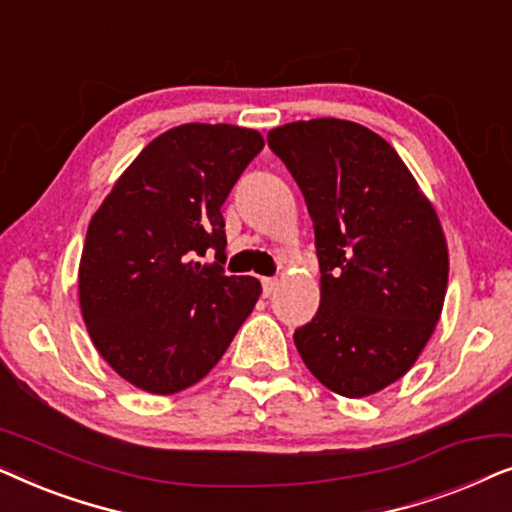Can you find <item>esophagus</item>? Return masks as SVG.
<instances>
[{"instance_id": "1", "label": "esophagus", "mask_w": 512, "mask_h": 512, "mask_svg": "<svg viewBox=\"0 0 512 512\" xmlns=\"http://www.w3.org/2000/svg\"><path fill=\"white\" fill-rule=\"evenodd\" d=\"M277 284H279V282H277L275 277H265V279H263V293H265V296H270V293L277 289Z\"/></svg>"}]
</instances>
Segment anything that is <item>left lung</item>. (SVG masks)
<instances>
[{"instance_id":"obj_1","label":"left lung","mask_w":512,"mask_h":512,"mask_svg":"<svg viewBox=\"0 0 512 512\" xmlns=\"http://www.w3.org/2000/svg\"><path fill=\"white\" fill-rule=\"evenodd\" d=\"M314 223L321 305L293 335L326 389L373 396L408 373L443 312L450 256L408 165L377 132L312 118L268 132Z\"/></svg>"}]
</instances>
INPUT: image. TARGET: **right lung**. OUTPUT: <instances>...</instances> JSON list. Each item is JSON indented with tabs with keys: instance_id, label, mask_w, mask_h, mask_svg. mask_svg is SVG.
I'll use <instances>...</instances> for the list:
<instances>
[{
	"instance_id": "obj_1",
	"label": "right lung",
	"mask_w": 512,
	"mask_h": 512,
	"mask_svg": "<svg viewBox=\"0 0 512 512\" xmlns=\"http://www.w3.org/2000/svg\"><path fill=\"white\" fill-rule=\"evenodd\" d=\"M261 132L186 123L144 146L90 219L79 303L104 361L149 394L200 382L261 296L223 272L230 188L263 149ZM214 250L216 262L199 258Z\"/></svg>"
}]
</instances>
